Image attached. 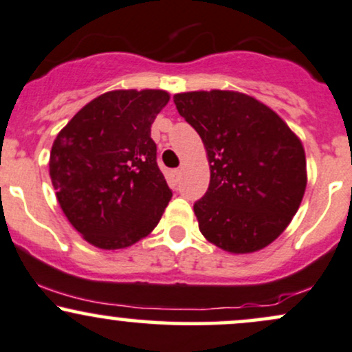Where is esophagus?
Instances as JSON below:
<instances>
[{"label":"esophagus","instance_id":"1","mask_svg":"<svg viewBox=\"0 0 352 352\" xmlns=\"http://www.w3.org/2000/svg\"><path fill=\"white\" fill-rule=\"evenodd\" d=\"M170 175H172V180L175 182V184H179V180H180V177H182V170H179V168H175V170L170 172Z\"/></svg>","mask_w":352,"mask_h":352}]
</instances>
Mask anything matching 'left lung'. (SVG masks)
Returning a JSON list of instances; mask_svg holds the SVG:
<instances>
[{
    "label": "left lung",
    "instance_id": "8db88e82",
    "mask_svg": "<svg viewBox=\"0 0 352 352\" xmlns=\"http://www.w3.org/2000/svg\"><path fill=\"white\" fill-rule=\"evenodd\" d=\"M173 102L199 132L208 157V190L193 205L201 235L235 254L273 243L305 195L308 177L300 137L243 92H180Z\"/></svg>",
    "mask_w": 352,
    "mask_h": 352
}]
</instances>
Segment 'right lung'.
<instances>
[{
    "label": "right lung",
    "mask_w": 352,
    "mask_h": 352,
    "mask_svg": "<svg viewBox=\"0 0 352 352\" xmlns=\"http://www.w3.org/2000/svg\"><path fill=\"white\" fill-rule=\"evenodd\" d=\"M162 89H119L86 104L52 144L50 175L64 215L102 250L137 243L168 201L151 127L167 106Z\"/></svg>",
    "instance_id": "right-lung-1"
}]
</instances>
